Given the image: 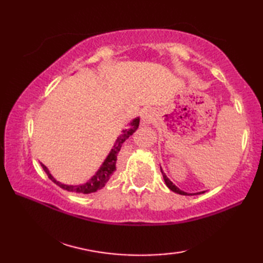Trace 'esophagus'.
Wrapping results in <instances>:
<instances>
[{"mask_svg": "<svg viewBox=\"0 0 263 263\" xmlns=\"http://www.w3.org/2000/svg\"><path fill=\"white\" fill-rule=\"evenodd\" d=\"M155 120V111L152 109H144L141 113V122L143 125L150 124Z\"/></svg>", "mask_w": 263, "mask_h": 263, "instance_id": "1", "label": "esophagus"}]
</instances>
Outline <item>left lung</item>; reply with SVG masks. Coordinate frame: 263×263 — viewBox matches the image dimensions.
<instances>
[{"mask_svg": "<svg viewBox=\"0 0 263 263\" xmlns=\"http://www.w3.org/2000/svg\"><path fill=\"white\" fill-rule=\"evenodd\" d=\"M160 171H161V174H163V177H164V181H165V183H166V185H167V187H168L171 191H173V192H175V193H178V194H181V195H194V194H201V193H204V191H202V192H198V193H187V192H184V191H182V190H180L178 189L175 184H173V182L170 180L168 177L166 176V174L164 173V171L161 170V167H160Z\"/></svg>", "mask_w": 263, "mask_h": 263, "instance_id": "1", "label": "left lung"}]
</instances>
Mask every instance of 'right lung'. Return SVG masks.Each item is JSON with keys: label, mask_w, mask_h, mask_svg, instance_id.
Wrapping results in <instances>:
<instances>
[{"label": "right lung", "mask_w": 263, "mask_h": 263, "mask_svg": "<svg viewBox=\"0 0 263 263\" xmlns=\"http://www.w3.org/2000/svg\"><path fill=\"white\" fill-rule=\"evenodd\" d=\"M139 123H140V117H136V119H133L130 123H128V126L126 128H123L121 135L117 137V139L114 142L113 148L110 149L109 154L107 155V157H106V159L104 160L102 166L99 167L98 171L96 172V174H95L90 178V180H88L86 183L79 184V185H68V184H63V183H61V182L55 180L53 175L49 173L47 167L41 163L43 170L45 171L47 176L49 177V180L53 181L61 189L66 190V191L76 192V193H83V194L96 192V191H98V190L103 189L105 186V184L108 182L110 176L113 175V173L116 171L117 154L120 153L123 142H124L128 137L132 136L133 133L136 132V130L139 127Z\"/></svg>", "instance_id": "add662e5"}]
</instances>
